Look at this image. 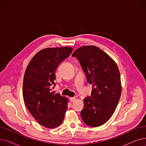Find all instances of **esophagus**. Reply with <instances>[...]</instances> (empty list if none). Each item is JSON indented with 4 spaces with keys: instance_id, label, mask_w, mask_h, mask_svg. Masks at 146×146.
Returning <instances> with one entry per match:
<instances>
[{
    "instance_id": "obj_1",
    "label": "esophagus",
    "mask_w": 146,
    "mask_h": 146,
    "mask_svg": "<svg viewBox=\"0 0 146 146\" xmlns=\"http://www.w3.org/2000/svg\"><path fill=\"white\" fill-rule=\"evenodd\" d=\"M76 100V98L75 97H73V98H70V101L72 102H74V101Z\"/></svg>"
}]
</instances>
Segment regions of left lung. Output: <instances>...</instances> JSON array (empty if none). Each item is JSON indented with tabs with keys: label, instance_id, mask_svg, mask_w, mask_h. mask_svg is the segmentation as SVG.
<instances>
[{
	"label": "left lung",
	"instance_id": "obj_1",
	"mask_svg": "<svg viewBox=\"0 0 146 146\" xmlns=\"http://www.w3.org/2000/svg\"><path fill=\"white\" fill-rule=\"evenodd\" d=\"M72 56L79 60L88 82L93 86L90 96L83 99L82 120L90 127L101 126L112 117L121 97L118 67L109 55L94 45L81 47Z\"/></svg>",
	"mask_w": 146,
	"mask_h": 146
}]
</instances>
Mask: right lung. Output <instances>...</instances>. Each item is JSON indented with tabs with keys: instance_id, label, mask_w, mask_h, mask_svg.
Wrapping results in <instances>:
<instances>
[{
	"instance_id": "obj_1",
	"label": "right lung",
	"mask_w": 146,
	"mask_h": 146,
	"mask_svg": "<svg viewBox=\"0 0 146 146\" xmlns=\"http://www.w3.org/2000/svg\"><path fill=\"white\" fill-rule=\"evenodd\" d=\"M71 47L43 49L31 60L23 82V98L30 113L40 125L56 128L62 123L68 99L51 92L56 70L73 51Z\"/></svg>"
}]
</instances>
